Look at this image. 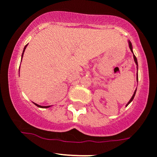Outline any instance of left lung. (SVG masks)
Wrapping results in <instances>:
<instances>
[{
    "label": "left lung",
    "mask_w": 157,
    "mask_h": 157,
    "mask_svg": "<svg viewBox=\"0 0 157 157\" xmlns=\"http://www.w3.org/2000/svg\"><path fill=\"white\" fill-rule=\"evenodd\" d=\"M128 46H129V48H130V49H131L132 52V53H133V51H132V43L130 42L129 40H128ZM133 58H134L135 62V64H136V65H137V69H138V61H137V59H136V57H135V56L134 55V53H133ZM136 79H137V81H138V72H137V77H136ZM136 90H137V88H136V90H135V92H134V94H133L132 97V98H131V99H130V100H129V101H128V103H127L126 106H127V105H129L130 102H132V101L133 100V98H134V97H135V93H136Z\"/></svg>",
    "instance_id": "obj_1"
}]
</instances>
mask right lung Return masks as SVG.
Instances as JSON below:
<instances>
[{
  "mask_svg": "<svg viewBox=\"0 0 157 157\" xmlns=\"http://www.w3.org/2000/svg\"><path fill=\"white\" fill-rule=\"evenodd\" d=\"M27 45H28V44H27ZM27 45H26L25 47H24V49H23V52H22V57H23V54H24V52H25V50ZM21 62H22V61H21ZM19 68H20V67H19ZM34 104L36 105V106H37V107H38V108H49V107H50V106H40V105H37V104H36V103H34Z\"/></svg>",
  "mask_w": 157,
  "mask_h": 157,
  "instance_id": "add662e5",
  "label": "right lung"
}]
</instances>
